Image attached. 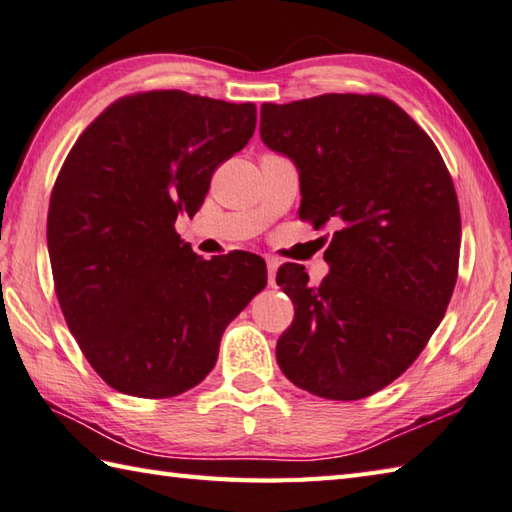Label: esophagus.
I'll return each mask as SVG.
<instances>
[{
  "mask_svg": "<svg viewBox=\"0 0 512 512\" xmlns=\"http://www.w3.org/2000/svg\"><path fill=\"white\" fill-rule=\"evenodd\" d=\"M265 263H267V283H269V287H274V285H276L278 260H276V258H271V256H267V258H265Z\"/></svg>",
  "mask_w": 512,
  "mask_h": 512,
  "instance_id": "obj_1",
  "label": "esophagus"
}]
</instances>
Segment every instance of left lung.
<instances>
[{"mask_svg":"<svg viewBox=\"0 0 512 512\" xmlns=\"http://www.w3.org/2000/svg\"><path fill=\"white\" fill-rule=\"evenodd\" d=\"M260 139L296 163L302 221L336 225L318 287L305 267L278 269L296 307L278 367L318 398H367L411 367L453 296L462 218L451 174L429 134L380 95L263 103Z\"/></svg>","mask_w":512,"mask_h":512,"instance_id":"8db88e82","label":"left lung"}]
</instances>
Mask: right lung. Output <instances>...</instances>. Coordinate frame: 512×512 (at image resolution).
I'll use <instances>...</instances> for the list:
<instances>
[{"mask_svg":"<svg viewBox=\"0 0 512 512\" xmlns=\"http://www.w3.org/2000/svg\"><path fill=\"white\" fill-rule=\"evenodd\" d=\"M254 128V103L137 92L103 110L61 165L46 229L57 300L119 393L159 400L203 382L225 327L267 285L260 256L205 260L174 229Z\"/></svg>","mask_w":512,"mask_h":512,"instance_id":"right-lung-1","label":"right lung"}]
</instances>
